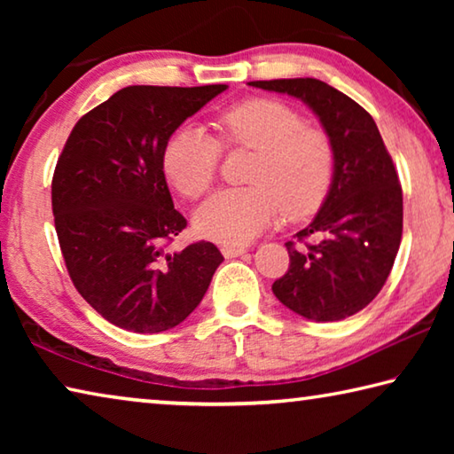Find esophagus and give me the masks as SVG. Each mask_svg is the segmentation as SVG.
Segmentation results:
<instances>
[{"instance_id": "esophagus-1", "label": "esophagus", "mask_w": 454, "mask_h": 454, "mask_svg": "<svg viewBox=\"0 0 454 454\" xmlns=\"http://www.w3.org/2000/svg\"><path fill=\"white\" fill-rule=\"evenodd\" d=\"M222 254H224L226 258H238V256L246 254V248L244 246H224V248H222Z\"/></svg>"}]
</instances>
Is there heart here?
Wrapping results in <instances>:
<instances>
[{
  "label": "heart",
  "instance_id": "obj_1",
  "mask_svg": "<svg viewBox=\"0 0 454 454\" xmlns=\"http://www.w3.org/2000/svg\"><path fill=\"white\" fill-rule=\"evenodd\" d=\"M218 126L228 145L256 150L248 188L220 190L200 206L194 226L202 238L244 246L272 224L278 212L290 218L312 214L325 202L334 176L330 137L309 128L304 118L278 99L254 98L220 114ZM220 164V144L200 126L174 129L162 152V168L186 198L212 186Z\"/></svg>",
  "mask_w": 454,
  "mask_h": 454
}]
</instances>
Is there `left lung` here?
<instances>
[{
	"mask_svg": "<svg viewBox=\"0 0 454 454\" xmlns=\"http://www.w3.org/2000/svg\"><path fill=\"white\" fill-rule=\"evenodd\" d=\"M288 94L317 114L334 148V176L320 210L286 242L290 268L272 284L278 301L314 322L348 318L374 301L403 238V190L379 128L363 106L314 78L248 82Z\"/></svg>",
	"mask_w": 454,
	"mask_h": 454,
	"instance_id": "8db88e82",
	"label": "left lung"
}]
</instances>
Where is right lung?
<instances>
[{"instance_id":"add662e5","label":"right lung","mask_w":454,"mask_h":454,"mask_svg":"<svg viewBox=\"0 0 454 454\" xmlns=\"http://www.w3.org/2000/svg\"><path fill=\"white\" fill-rule=\"evenodd\" d=\"M228 86H128L74 126L51 180V208L74 286L107 322L164 333L186 320L224 256L212 242L166 252L186 218L174 208L162 152Z\"/></svg>"}]
</instances>
